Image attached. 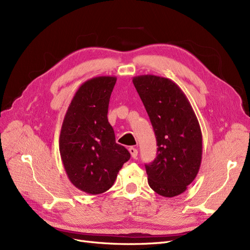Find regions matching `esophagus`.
<instances>
[{"mask_svg":"<svg viewBox=\"0 0 250 250\" xmlns=\"http://www.w3.org/2000/svg\"><path fill=\"white\" fill-rule=\"evenodd\" d=\"M128 150H129V152H130L132 158H137L138 157V150L137 149L133 148V147H130Z\"/></svg>","mask_w":250,"mask_h":250,"instance_id":"obj_1","label":"esophagus"}]
</instances>
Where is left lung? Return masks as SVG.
<instances>
[{"label":"left lung","instance_id":"8db88e82","mask_svg":"<svg viewBox=\"0 0 250 250\" xmlns=\"http://www.w3.org/2000/svg\"><path fill=\"white\" fill-rule=\"evenodd\" d=\"M157 143L155 160L145 165L148 184L164 197L184 193L197 176L202 134L188 98L175 82L154 75L133 77Z\"/></svg>","mask_w":250,"mask_h":250}]
</instances>
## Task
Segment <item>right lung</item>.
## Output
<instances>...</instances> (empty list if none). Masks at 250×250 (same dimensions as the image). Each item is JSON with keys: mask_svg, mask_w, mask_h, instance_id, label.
Segmentation results:
<instances>
[{"mask_svg": "<svg viewBox=\"0 0 250 250\" xmlns=\"http://www.w3.org/2000/svg\"><path fill=\"white\" fill-rule=\"evenodd\" d=\"M113 76L82 83L71 101L59 137V151L66 175L80 191L98 195L110 188L130 153L116 143L108 123Z\"/></svg>", "mask_w": 250, "mask_h": 250, "instance_id": "add662e5", "label": "right lung"}]
</instances>
